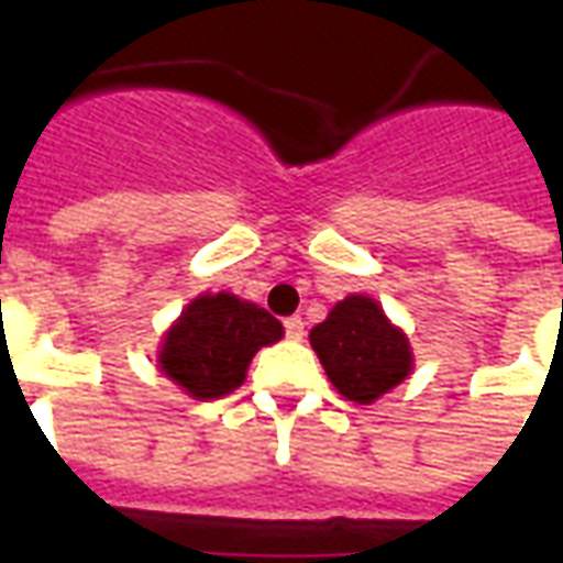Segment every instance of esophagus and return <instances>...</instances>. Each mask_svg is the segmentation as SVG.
<instances>
[{
	"instance_id": "obj_1",
	"label": "esophagus",
	"mask_w": 563,
	"mask_h": 563,
	"mask_svg": "<svg viewBox=\"0 0 563 563\" xmlns=\"http://www.w3.org/2000/svg\"><path fill=\"white\" fill-rule=\"evenodd\" d=\"M283 329H286V338H289V341H301V338H305V319L289 317L283 322Z\"/></svg>"
}]
</instances>
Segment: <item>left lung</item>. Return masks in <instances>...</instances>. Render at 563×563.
Returning <instances> with one entry per match:
<instances>
[{"label": "left lung", "instance_id": "obj_1", "mask_svg": "<svg viewBox=\"0 0 563 563\" xmlns=\"http://www.w3.org/2000/svg\"><path fill=\"white\" fill-rule=\"evenodd\" d=\"M310 346L343 398L374 404L413 371V350L383 307L367 295H346L325 322L310 331Z\"/></svg>", "mask_w": 563, "mask_h": 563}]
</instances>
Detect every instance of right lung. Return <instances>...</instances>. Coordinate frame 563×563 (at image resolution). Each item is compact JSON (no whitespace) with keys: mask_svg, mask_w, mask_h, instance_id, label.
I'll return each instance as SVG.
<instances>
[{"mask_svg":"<svg viewBox=\"0 0 563 563\" xmlns=\"http://www.w3.org/2000/svg\"><path fill=\"white\" fill-rule=\"evenodd\" d=\"M280 338L283 325L265 307L232 292L198 295L165 334L159 367L186 395L213 401L238 389L253 355Z\"/></svg>","mask_w":563,"mask_h":563,"instance_id":"obj_1","label":"right lung"}]
</instances>
